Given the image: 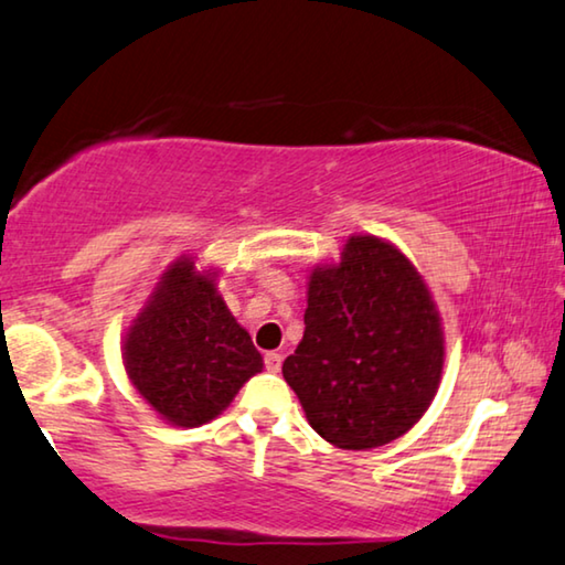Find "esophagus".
Returning a JSON list of instances; mask_svg holds the SVG:
<instances>
[{"instance_id":"1","label":"esophagus","mask_w":565,"mask_h":565,"mask_svg":"<svg viewBox=\"0 0 565 565\" xmlns=\"http://www.w3.org/2000/svg\"><path fill=\"white\" fill-rule=\"evenodd\" d=\"M280 366H282V353L267 351V353H265V369L277 373V371H280Z\"/></svg>"}]
</instances>
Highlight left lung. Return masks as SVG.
I'll list each match as a JSON object with an SVG mask.
<instances>
[{
  "instance_id": "obj_1",
  "label": "left lung",
  "mask_w": 565,
  "mask_h": 565,
  "mask_svg": "<svg viewBox=\"0 0 565 565\" xmlns=\"http://www.w3.org/2000/svg\"><path fill=\"white\" fill-rule=\"evenodd\" d=\"M445 328L429 285L394 242L351 234L308 275L306 331L282 376L312 429L338 449L409 431L437 396Z\"/></svg>"
}]
</instances>
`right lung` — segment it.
I'll return each instance as SVG.
<instances>
[{"label": "right lung", "mask_w": 565, "mask_h": 565, "mask_svg": "<svg viewBox=\"0 0 565 565\" xmlns=\"http://www.w3.org/2000/svg\"><path fill=\"white\" fill-rule=\"evenodd\" d=\"M216 277L220 270L199 265L196 255L173 259L124 331L126 376L171 427L212 422L265 366Z\"/></svg>", "instance_id": "1"}]
</instances>
